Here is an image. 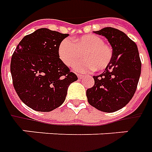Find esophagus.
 Wrapping results in <instances>:
<instances>
[{"label": "esophagus", "instance_id": "obj_1", "mask_svg": "<svg viewBox=\"0 0 152 152\" xmlns=\"http://www.w3.org/2000/svg\"><path fill=\"white\" fill-rule=\"evenodd\" d=\"M78 78H79V79H82V78H84V76H83V75H82V74H78Z\"/></svg>", "mask_w": 152, "mask_h": 152}]
</instances>
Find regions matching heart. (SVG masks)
<instances>
[{
	"label": "heart",
	"instance_id": "heart-1",
	"mask_svg": "<svg viewBox=\"0 0 152 152\" xmlns=\"http://www.w3.org/2000/svg\"><path fill=\"white\" fill-rule=\"evenodd\" d=\"M61 60L68 67H72L83 55L84 60L74 65V70L86 73L92 69L102 70L112 59V50L96 35H85L73 40V43L64 39L58 47Z\"/></svg>",
	"mask_w": 152,
	"mask_h": 152
}]
</instances>
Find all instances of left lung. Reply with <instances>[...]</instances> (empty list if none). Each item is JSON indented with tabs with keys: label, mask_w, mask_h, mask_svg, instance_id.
Instances as JSON below:
<instances>
[{
	"label": "left lung",
	"mask_w": 152,
	"mask_h": 152,
	"mask_svg": "<svg viewBox=\"0 0 152 152\" xmlns=\"http://www.w3.org/2000/svg\"><path fill=\"white\" fill-rule=\"evenodd\" d=\"M104 36L112 47V59L94 86L87 90L88 103L103 112H115L125 106L136 91L142 63L136 43L122 31L107 27L94 32Z\"/></svg>",
	"instance_id": "left-lung-1"
}]
</instances>
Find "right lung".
<instances>
[{
	"label": "right lung",
	"mask_w": 152,
	"mask_h": 152,
	"mask_svg": "<svg viewBox=\"0 0 152 152\" xmlns=\"http://www.w3.org/2000/svg\"><path fill=\"white\" fill-rule=\"evenodd\" d=\"M68 36L39 28L24 37L13 54L14 88L21 101L34 110L49 112L61 106L69 86L78 80L58 54L59 45Z\"/></svg>",
	"instance_id": "1"
}]
</instances>
